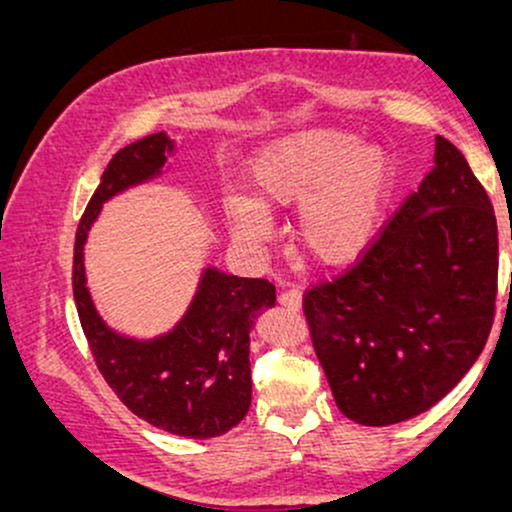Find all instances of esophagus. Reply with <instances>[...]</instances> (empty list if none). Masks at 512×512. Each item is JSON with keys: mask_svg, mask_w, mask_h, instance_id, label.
I'll use <instances>...</instances> for the list:
<instances>
[{"mask_svg": "<svg viewBox=\"0 0 512 512\" xmlns=\"http://www.w3.org/2000/svg\"><path fill=\"white\" fill-rule=\"evenodd\" d=\"M279 303L284 305V308L298 310V308H301V303H303L301 289H284L279 293Z\"/></svg>", "mask_w": 512, "mask_h": 512, "instance_id": "34e87169", "label": "esophagus"}]
</instances>
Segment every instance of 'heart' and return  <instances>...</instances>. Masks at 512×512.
Returning a JSON list of instances; mask_svg holds the SVG:
<instances>
[{
    "instance_id": "1",
    "label": "heart",
    "mask_w": 512,
    "mask_h": 512,
    "mask_svg": "<svg viewBox=\"0 0 512 512\" xmlns=\"http://www.w3.org/2000/svg\"><path fill=\"white\" fill-rule=\"evenodd\" d=\"M392 190L395 161L385 146L346 129H301L252 158L250 199L226 202V219L240 243L257 248L274 236L267 214L301 209L298 255L313 267L344 269L378 240Z\"/></svg>"
}]
</instances>
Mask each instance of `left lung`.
I'll return each mask as SVG.
<instances>
[{"mask_svg":"<svg viewBox=\"0 0 512 512\" xmlns=\"http://www.w3.org/2000/svg\"><path fill=\"white\" fill-rule=\"evenodd\" d=\"M433 163L361 262L303 296L334 402L363 426L431 409L474 366L493 325L491 199L448 139L436 137Z\"/></svg>","mask_w":512,"mask_h":512,"instance_id":"1","label":"left lung"}]
</instances>
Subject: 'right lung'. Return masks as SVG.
Segmentation results:
<instances>
[{
    "label": "right lung",
    "instance_id": "1",
    "mask_svg": "<svg viewBox=\"0 0 512 512\" xmlns=\"http://www.w3.org/2000/svg\"><path fill=\"white\" fill-rule=\"evenodd\" d=\"M173 154V139L158 132L108 163L76 231L74 301L98 370L132 414L175 436L216 438L250 409V332L262 310L276 303L274 284L207 267L187 313L154 339L125 337L105 325L86 286L84 245L103 204L158 178Z\"/></svg>",
    "mask_w": 512,
    "mask_h": 512
}]
</instances>
